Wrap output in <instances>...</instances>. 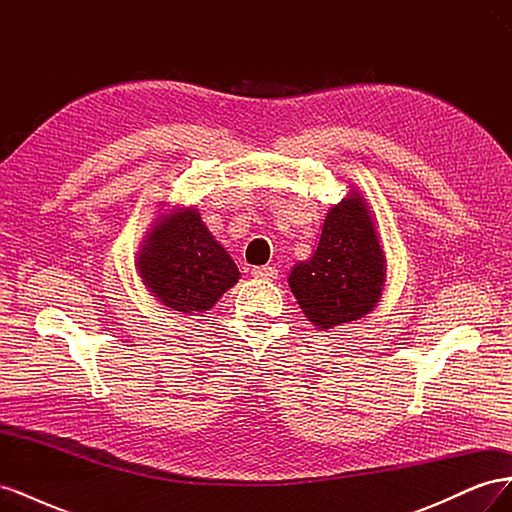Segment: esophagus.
Segmentation results:
<instances>
[{
    "label": "esophagus",
    "mask_w": 512,
    "mask_h": 512,
    "mask_svg": "<svg viewBox=\"0 0 512 512\" xmlns=\"http://www.w3.org/2000/svg\"><path fill=\"white\" fill-rule=\"evenodd\" d=\"M252 275L254 277H260V280H275L277 277V269L275 267H254L252 269Z\"/></svg>",
    "instance_id": "esophagus-1"
}]
</instances>
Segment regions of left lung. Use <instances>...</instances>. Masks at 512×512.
I'll return each mask as SVG.
<instances>
[{"label": "left lung", "instance_id": "obj_1", "mask_svg": "<svg viewBox=\"0 0 512 512\" xmlns=\"http://www.w3.org/2000/svg\"><path fill=\"white\" fill-rule=\"evenodd\" d=\"M386 258L359 192L329 209L312 258L288 277L294 299L320 331L361 320L382 297Z\"/></svg>", "mask_w": 512, "mask_h": 512}]
</instances>
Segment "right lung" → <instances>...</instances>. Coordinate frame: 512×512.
I'll use <instances>...</instances> for the list:
<instances>
[{"label":"right lung","instance_id":"obj_1","mask_svg":"<svg viewBox=\"0 0 512 512\" xmlns=\"http://www.w3.org/2000/svg\"><path fill=\"white\" fill-rule=\"evenodd\" d=\"M136 267L153 297L183 314L207 312L239 280L235 260L192 207L164 213L153 222Z\"/></svg>","mask_w":512,"mask_h":512}]
</instances>
